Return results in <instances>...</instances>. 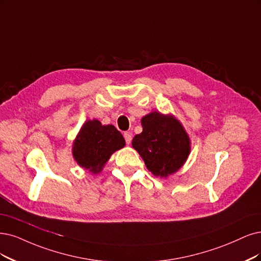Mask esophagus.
<instances>
[{
  "label": "esophagus",
  "mask_w": 261,
  "mask_h": 261,
  "mask_svg": "<svg viewBox=\"0 0 261 261\" xmlns=\"http://www.w3.org/2000/svg\"><path fill=\"white\" fill-rule=\"evenodd\" d=\"M123 138L125 140V143L130 144L131 141H132V134H131V132H124L123 133Z\"/></svg>",
  "instance_id": "1"
}]
</instances>
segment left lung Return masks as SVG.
Masks as SVG:
<instances>
[{
  "label": "left lung",
  "instance_id": "left-lung-1",
  "mask_svg": "<svg viewBox=\"0 0 261 261\" xmlns=\"http://www.w3.org/2000/svg\"><path fill=\"white\" fill-rule=\"evenodd\" d=\"M143 131L132 140V146L155 176L168 177L178 171L190 153V140L173 115L151 112L141 120Z\"/></svg>",
  "mask_w": 261,
  "mask_h": 261
}]
</instances>
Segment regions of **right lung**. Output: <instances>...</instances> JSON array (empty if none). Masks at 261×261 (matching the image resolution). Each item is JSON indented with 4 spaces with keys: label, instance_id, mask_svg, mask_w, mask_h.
Listing matches in <instances>:
<instances>
[{
    "label": "right lung",
    "instance_id": "add662e5",
    "mask_svg": "<svg viewBox=\"0 0 261 261\" xmlns=\"http://www.w3.org/2000/svg\"><path fill=\"white\" fill-rule=\"evenodd\" d=\"M125 145L122 134L113 124L103 125L99 120H87L73 143V157L79 165L98 174L112 153Z\"/></svg>",
    "mask_w": 261,
    "mask_h": 261
}]
</instances>
